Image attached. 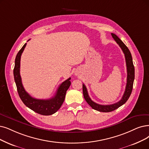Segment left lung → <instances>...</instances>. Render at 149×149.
I'll return each mask as SVG.
<instances>
[{"label":"left lung","mask_w":149,"mask_h":149,"mask_svg":"<svg viewBox=\"0 0 149 149\" xmlns=\"http://www.w3.org/2000/svg\"><path fill=\"white\" fill-rule=\"evenodd\" d=\"M112 38L114 39L116 41V43L118 45L124 53L125 57V61L127 65V85L125 87V91L123 95V97L122 99L118 102L109 105H102L99 104L91 100L90 97L88 96V92L87 90V88L84 84H82V91H83V95H84V99L87 102V103L90 105L92 108L95 110H97L100 112H109L116 110V109L119 108L120 106H122L123 104L127 102V101L128 100L131 93L132 92L133 82L134 79V67L133 63V59L132 56L131 54V52L128 49L127 46L125 45L122 41L118 38L117 35L114 33H111Z\"/></svg>","instance_id":"1"}]
</instances>
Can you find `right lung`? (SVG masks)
Here are the masks:
<instances>
[{
    "label": "right lung",
    "instance_id": "obj_1",
    "mask_svg": "<svg viewBox=\"0 0 149 149\" xmlns=\"http://www.w3.org/2000/svg\"><path fill=\"white\" fill-rule=\"evenodd\" d=\"M26 45L27 43H25L22 47V48L17 54L15 58L13 74L17 92L22 102L29 108L41 115H52L60 109L63 104L67 91L71 85V82L70 81L71 78L65 80L59 86L56 95L52 98L47 100H40L32 97L24 88L20 76L21 56Z\"/></svg>",
    "mask_w": 149,
    "mask_h": 149
}]
</instances>
